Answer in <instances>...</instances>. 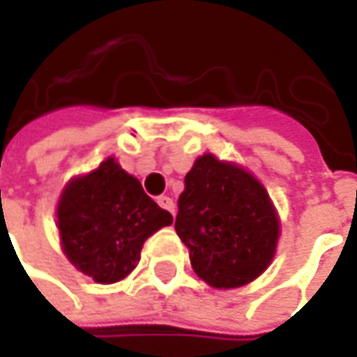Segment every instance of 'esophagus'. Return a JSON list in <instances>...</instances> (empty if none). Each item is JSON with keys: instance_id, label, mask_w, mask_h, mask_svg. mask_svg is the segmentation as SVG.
<instances>
[{"instance_id": "34e87169", "label": "esophagus", "mask_w": 357, "mask_h": 357, "mask_svg": "<svg viewBox=\"0 0 357 357\" xmlns=\"http://www.w3.org/2000/svg\"><path fill=\"white\" fill-rule=\"evenodd\" d=\"M157 202H158V206H160V208L169 211V213L174 216V202H172V199H169V197H158Z\"/></svg>"}]
</instances>
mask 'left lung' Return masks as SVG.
Returning a JSON list of instances; mask_svg holds the SVG:
<instances>
[{
  "instance_id": "1",
  "label": "left lung",
  "mask_w": 357,
  "mask_h": 357,
  "mask_svg": "<svg viewBox=\"0 0 357 357\" xmlns=\"http://www.w3.org/2000/svg\"><path fill=\"white\" fill-rule=\"evenodd\" d=\"M174 230L202 280L213 288H238L268 268L280 225L252 174L204 155L185 176Z\"/></svg>"
}]
</instances>
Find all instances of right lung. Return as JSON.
Returning <instances> with one entry per match:
<instances>
[{"label":"right lung","instance_id":"1","mask_svg":"<svg viewBox=\"0 0 357 357\" xmlns=\"http://www.w3.org/2000/svg\"><path fill=\"white\" fill-rule=\"evenodd\" d=\"M57 225L71 264L99 284H111L137 266L144 240L172 225V216L115 158H107L63 190Z\"/></svg>","mask_w":357,"mask_h":357}]
</instances>
